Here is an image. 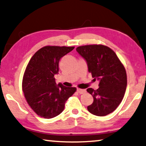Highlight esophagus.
I'll return each instance as SVG.
<instances>
[{"label": "esophagus", "instance_id": "esophagus-1", "mask_svg": "<svg viewBox=\"0 0 146 146\" xmlns=\"http://www.w3.org/2000/svg\"><path fill=\"white\" fill-rule=\"evenodd\" d=\"M77 92H78V93H79L80 94H84V93L86 92V90H84V89L77 88Z\"/></svg>", "mask_w": 146, "mask_h": 146}]
</instances>
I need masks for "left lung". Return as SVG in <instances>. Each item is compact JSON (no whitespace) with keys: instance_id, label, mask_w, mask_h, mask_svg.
Segmentation results:
<instances>
[{"instance_id":"8db88e82","label":"left lung","mask_w":146,"mask_h":146,"mask_svg":"<svg viewBox=\"0 0 146 146\" xmlns=\"http://www.w3.org/2000/svg\"><path fill=\"white\" fill-rule=\"evenodd\" d=\"M77 51L86 61L92 77L100 80L99 88L87 89L94 102L87 107L96 116H106L116 110L123 99L127 85L125 66L110 47L89 44L77 47Z\"/></svg>"}]
</instances>
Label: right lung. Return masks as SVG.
Wrapping results in <instances>:
<instances>
[{"mask_svg":"<svg viewBox=\"0 0 146 146\" xmlns=\"http://www.w3.org/2000/svg\"><path fill=\"white\" fill-rule=\"evenodd\" d=\"M75 46H45L29 60L22 80V90L29 106L38 116L51 119L64 110L65 103L76 92L75 87H66L55 82L61 58Z\"/></svg>","mask_w":146,"mask_h":146,"instance_id":"obj_1","label":"right lung"}]
</instances>
